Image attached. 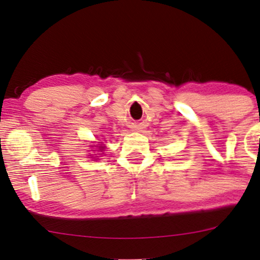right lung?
Segmentation results:
<instances>
[{"mask_svg": "<svg viewBox=\"0 0 260 260\" xmlns=\"http://www.w3.org/2000/svg\"><path fill=\"white\" fill-rule=\"evenodd\" d=\"M102 149H103V148H102Z\"/></svg>", "mask_w": 260, "mask_h": 260, "instance_id": "add662e5", "label": "right lung"}]
</instances>
